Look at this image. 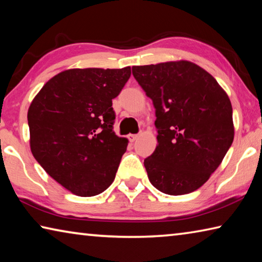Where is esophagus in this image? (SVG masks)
<instances>
[{
  "instance_id": "34e87169",
  "label": "esophagus",
  "mask_w": 262,
  "mask_h": 262,
  "mask_svg": "<svg viewBox=\"0 0 262 262\" xmlns=\"http://www.w3.org/2000/svg\"><path fill=\"white\" fill-rule=\"evenodd\" d=\"M137 139H139V134H129V135H128V140H129L130 142H134Z\"/></svg>"
}]
</instances>
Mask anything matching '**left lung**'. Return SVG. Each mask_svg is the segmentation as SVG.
Masks as SVG:
<instances>
[{"label": "left lung", "mask_w": 262, "mask_h": 262, "mask_svg": "<svg viewBox=\"0 0 262 262\" xmlns=\"http://www.w3.org/2000/svg\"><path fill=\"white\" fill-rule=\"evenodd\" d=\"M132 72L156 110L158 145L144 159L150 183L168 195L194 192L231 147V101L209 73L189 61L134 66Z\"/></svg>", "instance_id": "8db88e82"}]
</instances>
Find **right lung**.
Returning <instances> with one entry per match:
<instances>
[{"instance_id":"obj_1","label":"right lung","mask_w":262,"mask_h":262,"mask_svg":"<svg viewBox=\"0 0 262 262\" xmlns=\"http://www.w3.org/2000/svg\"><path fill=\"white\" fill-rule=\"evenodd\" d=\"M130 77L122 69H69L51 78L30 105L31 151L41 167L79 196L113 183L128 142L115 135L112 99Z\"/></svg>"}]
</instances>
